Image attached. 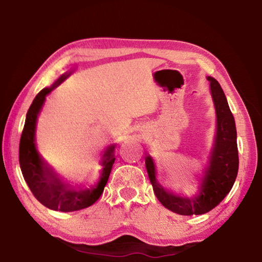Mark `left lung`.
Returning a JSON list of instances; mask_svg holds the SVG:
<instances>
[{
	"label": "left lung",
	"instance_id": "obj_1",
	"mask_svg": "<svg viewBox=\"0 0 262 262\" xmlns=\"http://www.w3.org/2000/svg\"><path fill=\"white\" fill-rule=\"evenodd\" d=\"M208 81L210 82L211 96L216 108L217 132L209 166L201 184L200 195L188 199L164 189L156 180L151 157L145 158L150 183L158 201L168 210L179 215H202L214 209L231 190L238 173L239 158L234 118L220 83L212 77H208Z\"/></svg>",
	"mask_w": 262,
	"mask_h": 262
}]
</instances>
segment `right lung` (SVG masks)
I'll return each mask as SVG.
<instances>
[{
  "label": "right lung",
  "mask_w": 262,
  "mask_h": 262,
  "mask_svg": "<svg viewBox=\"0 0 262 262\" xmlns=\"http://www.w3.org/2000/svg\"><path fill=\"white\" fill-rule=\"evenodd\" d=\"M70 74H63L51 88H45L35 96L26 113L25 125L19 142V165L21 173L35 199L47 208L60 211L81 210L94 205L107 184L115 157L114 145H111L103 156V172L98 185L91 189H75L57 178L51 166L42 161L35 149L34 132L37 115L40 112L46 95L64 81Z\"/></svg>",
  "instance_id": "right-lung-1"
}]
</instances>
